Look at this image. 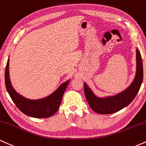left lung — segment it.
<instances>
[{"mask_svg": "<svg viewBox=\"0 0 146 146\" xmlns=\"http://www.w3.org/2000/svg\"><path fill=\"white\" fill-rule=\"evenodd\" d=\"M136 74L135 78L125 90L114 96L99 97L90 87L84 83V92L90 106L95 112L101 114H112L121 110L133 101L138 94L143 82V72L141 56L138 48L136 49Z\"/></svg>", "mask_w": 146, "mask_h": 146, "instance_id": "1", "label": "left lung"}]
</instances>
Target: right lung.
<instances>
[{"instance_id": "right-lung-1", "label": "right lung", "mask_w": 146, "mask_h": 146, "mask_svg": "<svg viewBox=\"0 0 146 146\" xmlns=\"http://www.w3.org/2000/svg\"><path fill=\"white\" fill-rule=\"evenodd\" d=\"M9 58L6 65L5 81L7 92L13 102L23 113L34 118H47L52 117L58 111L63 99V94L70 80L62 83L51 94L39 99H29L24 97L15 90L11 85L9 71Z\"/></svg>"}]
</instances>
